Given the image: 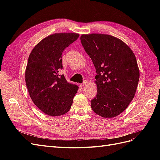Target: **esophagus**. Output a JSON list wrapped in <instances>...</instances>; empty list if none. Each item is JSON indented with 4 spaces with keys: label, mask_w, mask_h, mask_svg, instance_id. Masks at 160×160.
<instances>
[{
    "label": "esophagus",
    "mask_w": 160,
    "mask_h": 160,
    "mask_svg": "<svg viewBox=\"0 0 160 160\" xmlns=\"http://www.w3.org/2000/svg\"><path fill=\"white\" fill-rule=\"evenodd\" d=\"M87 83V81H84V82L83 83H81V84H80V87H84V86L86 85Z\"/></svg>",
    "instance_id": "obj_1"
}]
</instances>
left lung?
Instances as JSON below:
<instances>
[{
    "mask_svg": "<svg viewBox=\"0 0 160 160\" xmlns=\"http://www.w3.org/2000/svg\"><path fill=\"white\" fill-rule=\"evenodd\" d=\"M80 40L97 73L98 93L91 101V108L104 118L117 116L136 92L140 71L135 54L127 44L111 35L82 34Z\"/></svg>",
    "mask_w": 160,
    "mask_h": 160,
    "instance_id": "8db88e82",
    "label": "left lung"
}]
</instances>
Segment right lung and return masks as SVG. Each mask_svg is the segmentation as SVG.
<instances>
[{"instance_id": "obj_1", "label": "right lung", "mask_w": 160, "mask_h": 160, "mask_svg": "<svg viewBox=\"0 0 160 160\" xmlns=\"http://www.w3.org/2000/svg\"><path fill=\"white\" fill-rule=\"evenodd\" d=\"M76 33H56L42 39L30 53L25 82L31 99L44 113L59 116L71 108L78 87L69 83L64 75L62 53L78 38Z\"/></svg>"}]
</instances>
